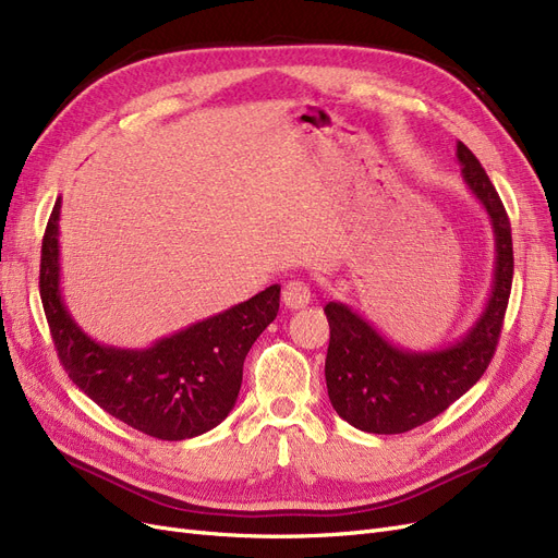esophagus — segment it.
Instances as JSON below:
<instances>
[{
	"mask_svg": "<svg viewBox=\"0 0 558 558\" xmlns=\"http://www.w3.org/2000/svg\"><path fill=\"white\" fill-rule=\"evenodd\" d=\"M282 303L287 305V308H303V305L311 303V287L305 280H287L284 287H282Z\"/></svg>",
	"mask_w": 558,
	"mask_h": 558,
	"instance_id": "esophagus-1",
	"label": "esophagus"
}]
</instances>
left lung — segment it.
Here are the masks:
<instances>
[{
    "label": "left lung",
    "mask_w": 558,
    "mask_h": 558,
    "mask_svg": "<svg viewBox=\"0 0 558 558\" xmlns=\"http://www.w3.org/2000/svg\"><path fill=\"white\" fill-rule=\"evenodd\" d=\"M465 185L487 210L496 236L494 290L473 329L454 345L410 352L391 345L345 303L329 301L327 389L333 410L366 434H405L417 428L469 391L492 364L512 290V229L496 187L480 159L457 143Z\"/></svg>",
    "instance_id": "1"
}]
</instances>
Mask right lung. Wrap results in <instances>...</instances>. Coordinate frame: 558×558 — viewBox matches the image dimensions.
<instances>
[{
  "label": "right lung",
  "mask_w": 558,
  "mask_h": 558,
  "mask_svg": "<svg viewBox=\"0 0 558 558\" xmlns=\"http://www.w3.org/2000/svg\"><path fill=\"white\" fill-rule=\"evenodd\" d=\"M60 199L41 243L39 290L60 364L109 415L159 440H185L218 426L239 399L243 362L280 308V284L161 338L120 350L85 336L60 292Z\"/></svg>",
  "instance_id": "add662e5"
}]
</instances>
